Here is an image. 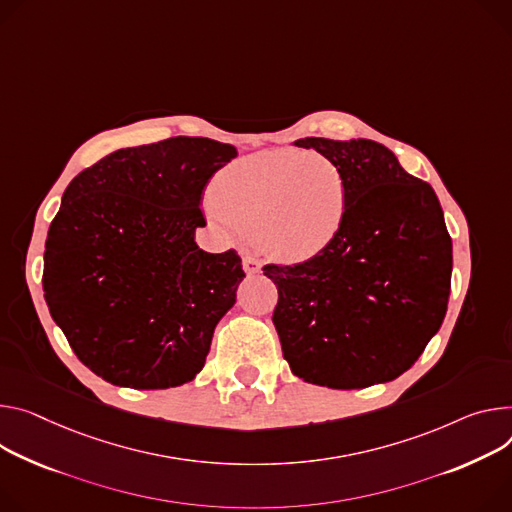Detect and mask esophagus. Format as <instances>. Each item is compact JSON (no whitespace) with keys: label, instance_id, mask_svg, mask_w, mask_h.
Wrapping results in <instances>:
<instances>
[{"label":"esophagus","instance_id":"esophagus-1","mask_svg":"<svg viewBox=\"0 0 512 512\" xmlns=\"http://www.w3.org/2000/svg\"><path fill=\"white\" fill-rule=\"evenodd\" d=\"M243 269H245L249 275H255V273L261 271V261H259L257 257H253V255H247V257L243 259Z\"/></svg>","mask_w":512,"mask_h":512}]
</instances>
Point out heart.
Returning <instances> with one entry per match:
<instances>
[{
    "mask_svg": "<svg viewBox=\"0 0 512 512\" xmlns=\"http://www.w3.org/2000/svg\"><path fill=\"white\" fill-rule=\"evenodd\" d=\"M210 200L208 216L222 230L259 241L280 259L304 261L341 230L347 183L327 157L269 149L222 167Z\"/></svg>",
    "mask_w": 512,
    "mask_h": 512,
    "instance_id": "obj_1",
    "label": "heart"
}]
</instances>
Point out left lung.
Masks as SVG:
<instances>
[{
    "instance_id": "1",
    "label": "left lung",
    "mask_w": 512,
    "mask_h": 512,
    "mask_svg": "<svg viewBox=\"0 0 512 512\" xmlns=\"http://www.w3.org/2000/svg\"><path fill=\"white\" fill-rule=\"evenodd\" d=\"M347 183L337 237L302 263H267L277 288L273 324L284 359L304 382L335 390L396 380L439 331L453 249L427 181L392 151L365 141L300 138Z\"/></svg>"
}]
</instances>
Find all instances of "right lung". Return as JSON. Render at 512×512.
I'll use <instances>...</instances> for the list:
<instances>
[{
    "label": "right lung",
    "mask_w": 512,
    "mask_h": 512,
    "mask_svg": "<svg viewBox=\"0 0 512 512\" xmlns=\"http://www.w3.org/2000/svg\"><path fill=\"white\" fill-rule=\"evenodd\" d=\"M237 157L212 138L120 149L67 185L44 245L42 290L83 365L102 380L163 390L204 367L245 271L235 249L206 253L210 177Z\"/></svg>",
    "instance_id": "add662e5"
}]
</instances>
